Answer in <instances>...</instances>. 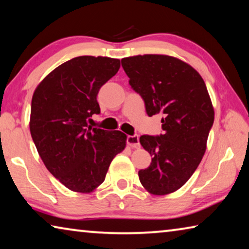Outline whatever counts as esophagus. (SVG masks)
I'll return each mask as SVG.
<instances>
[{
	"instance_id": "34e87169",
	"label": "esophagus",
	"mask_w": 249,
	"mask_h": 249,
	"mask_svg": "<svg viewBox=\"0 0 249 249\" xmlns=\"http://www.w3.org/2000/svg\"><path fill=\"white\" fill-rule=\"evenodd\" d=\"M127 144L132 147V148H138L140 147V138H138V135H129L127 136Z\"/></svg>"
}]
</instances>
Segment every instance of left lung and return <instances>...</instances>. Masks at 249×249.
I'll return each mask as SVG.
<instances>
[{
  "mask_svg": "<svg viewBox=\"0 0 249 249\" xmlns=\"http://www.w3.org/2000/svg\"><path fill=\"white\" fill-rule=\"evenodd\" d=\"M121 62L148 116L163 115V134L140 138L153 157L148 168L138 171L141 183L155 196L175 192L190 179L205 153L214 122L208 89L196 69L175 57L138 54Z\"/></svg>",
  "mask_w": 249,
  "mask_h": 249,
  "instance_id": "obj_1",
  "label": "left lung"
}]
</instances>
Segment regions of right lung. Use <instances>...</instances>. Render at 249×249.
<instances>
[{
	"mask_svg": "<svg viewBox=\"0 0 249 249\" xmlns=\"http://www.w3.org/2000/svg\"><path fill=\"white\" fill-rule=\"evenodd\" d=\"M120 60L80 56L53 70L32 99L29 128L37 151L54 178L74 192H92L103 182L113 158L126 146V135L88 125L100 114L96 100Z\"/></svg>",
	"mask_w": 249,
	"mask_h": 249,
	"instance_id": "obj_1",
	"label": "right lung"
}]
</instances>
